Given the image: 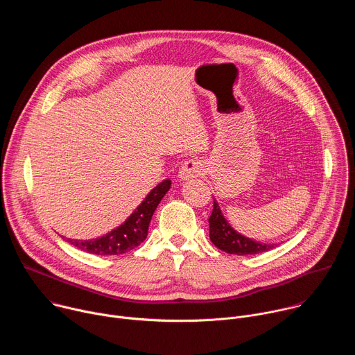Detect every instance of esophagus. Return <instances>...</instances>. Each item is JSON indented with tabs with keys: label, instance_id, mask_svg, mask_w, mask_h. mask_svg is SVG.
Masks as SVG:
<instances>
[{
	"label": "esophagus",
	"instance_id": "esophagus-1",
	"mask_svg": "<svg viewBox=\"0 0 355 355\" xmlns=\"http://www.w3.org/2000/svg\"><path fill=\"white\" fill-rule=\"evenodd\" d=\"M204 170H205V166H204V163H202L200 160L189 159V160L184 162L182 166L180 167L178 178L181 181H187L189 178H195V177L202 175V174H204Z\"/></svg>",
	"mask_w": 355,
	"mask_h": 355
}]
</instances>
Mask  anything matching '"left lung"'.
Returning <instances> with one entry per match:
<instances>
[{
	"instance_id": "8db88e82",
	"label": "left lung",
	"mask_w": 355,
	"mask_h": 355,
	"mask_svg": "<svg viewBox=\"0 0 355 355\" xmlns=\"http://www.w3.org/2000/svg\"><path fill=\"white\" fill-rule=\"evenodd\" d=\"M209 239L218 248L229 252V254L237 256L260 254V252H266L278 245L277 243L256 241L236 232L223 216L220 207L215 198L214 211L209 218Z\"/></svg>"
}]
</instances>
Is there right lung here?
I'll list each match as a JSON object with an SVG mask.
<instances>
[{
    "label": "right lung",
    "instance_id": "add662e5",
    "mask_svg": "<svg viewBox=\"0 0 355 355\" xmlns=\"http://www.w3.org/2000/svg\"><path fill=\"white\" fill-rule=\"evenodd\" d=\"M171 188V180L166 178L151 189L141 204L130 214V216L110 233L88 240L67 239L74 247L96 256H119L143 243L147 237L148 225L160 200Z\"/></svg>",
    "mask_w": 355,
    "mask_h": 355
}]
</instances>
